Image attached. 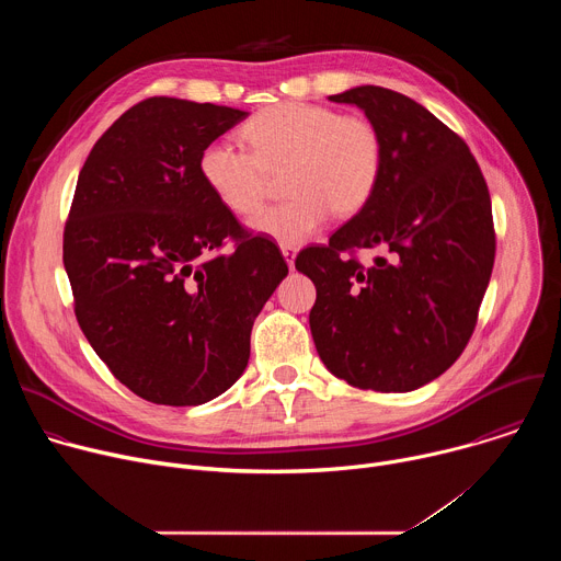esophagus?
I'll return each instance as SVG.
<instances>
[{
  "instance_id": "34e87169",
  "label": "esophagus",
  "mask_w": 561,
  "mask_h": 561,
  "mask_svg": "<svg viewBox=\"0 0 561 561\" xmlns=\"http://www.w3.org/2000/svg\"><path fill=\"white\" fill-rule=\"evenodd\" d=\"M282 255L286 260V264L293 268L295 266V255H297V249L290 247V244H282Z\"/></svg>"
}]
</instances>
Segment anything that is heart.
Here are the masks:
<instances>
[{
	"label": "heart",
	"instance_id": "heart-1",
	"mask_svg": "<svg viewBox=\"0 0 561 561\" xmlns=\"http://www.w3.org/2000/svg\"><path fill=\"white\" fill-rule=\"evenodd\" d=\"M249 150L210 141L199 154V175L224 208L255 215L271 188V175L286 171L290 197L253 219V230L279 244H301L329 221L351 217L373 197L383 139L373 119L306 102H282L242 126Z\"/></svg>",
	"mask_w": 561,
	"mask_h": 561
}]
</instances>
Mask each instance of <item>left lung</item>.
Instances as JSON below:
<instances>
[{
	"instance_id": "left-lung-1",
	"label": "left lung",
	"mask_w": 561,
	"mask_h": 561,
	"mask_svg": "<svg viewBox=\"0 0 561 561\" xmlns=\"http://www.w3.org/2000/svg\"><path fill=\"white\" fill-rule=\"evenodd\" d=\"M381 133L383 164L368 204L329 244L299 251L317 288L310 333L324 366L362 390L409 392L463 353L495 262L486 180L466 141L415 100L357 87ZM357 250H379L370 267Z\"/></svg>"
}]
</instances>
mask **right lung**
I'll return each mask as SVG.
<instances>
[{"mask_svg":"<svg viewBox=\"0 0 561 561\" xmlns=\"http://www.w3.org/2000/svg\"><path fill=\"white\" fill-rule=\"evenodd\" d=\"M247 115L148 98L79 171L64 226L75 317L146 402L199 407L228 390L249 364L255 317L288 275L275 242L249 232L199 175L202 150Z\"/></svg>","mask_w":561,"mask_h":561,"instance_id":"1","label":"right lung"}]
</instances>
